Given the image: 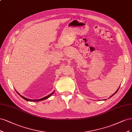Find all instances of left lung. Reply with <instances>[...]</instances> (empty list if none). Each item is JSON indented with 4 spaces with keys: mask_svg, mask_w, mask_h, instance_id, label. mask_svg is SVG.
I'll return each instance as SVG.
<instances>
[{
    "mask_svg": "<svg viewBox=\"0 0 132 132\" xmlns=\"http://www.w3.org/2000/svg\"><path fill=\"white\" fill-rule=\"evenodd\" d=\"M120 87H119V88H118V89H117V90H116V92H115V93H114V94H112V95H111V96H110V97H112V96H113V95H114V94H116V93H117V91H118V89H119V88H120ZM110 97H109V98H110ZM104 100H105V99H104Z\"/></svg>",
    "mask_w": 132,
    "mask_h": 132,
    "instance_id": "8db88e82",
    "label": "left lung"
}]
</instances>
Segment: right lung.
<instances>
[{
    "label": "right lung",
    "mask_w": 132,
    "mask_h": 132,
    "mask_svg": "<svg viewBox=\"0 0 132 132\" xmlns=\"http://www.w3.org/2000/svg\"><path fill=\"white\" fill-rule=\"evenodd\" d=\"M54 92H55V90L53 92V93H51L50 94H49V95H47V96H45V97H43V98H41V99H37V100H32V99H27V98H26V97H24V96H22L21 95H20L19 93L18 92H17V93H18V94L21 97H22V98L23 99H24V100H26V101H42V100H45V99H48V98H49V97H50V96H51L52 95V94H54Z\"/></svg>",
    "instance_id": "obj_1"
}]
</instances>
